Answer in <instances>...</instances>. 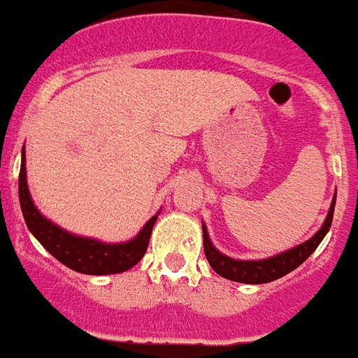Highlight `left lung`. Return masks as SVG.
Listing matches in <instances>:
<instances>
[{
	"mask_svg": "<svg viewBox=\"0 0 358 358\" xmlns=\"http://www.w3.org/2000/svg\"><path fill=\"white\" fill-rule=\"evenodd\" d=\"M334 204H336V195L332 199L329 214L324 217L323 225L317 233L313 234L312 238L302 242V244L294 245L291 250L283 253H278L274 257L261 259V261H238V259H231L227 255H223L222 252H217L214 244L210 242L208 231L203 225V244H204V255L208 259L210 266L220 274V276L233 280V282L240 283H268L274 282L278 278L285 276L291 270L304 263L313 252L315 248L321 244V240L324 238V234L329 233V229L332 225V215H334Z\"/></svg>",
	"mask_w": 358,
	"mask_h": 358,
	"instance_id": "8db88e82",
	"label": "left lung"
}]
</instances>
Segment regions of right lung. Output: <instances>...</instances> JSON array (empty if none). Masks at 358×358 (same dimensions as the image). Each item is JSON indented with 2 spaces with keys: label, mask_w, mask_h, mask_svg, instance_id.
Here are the masks:
<instances>
[{
  "label": "right lung",
  "mask_w": 358,
  "mask_h": 358,
  "mask_svg": "<svg viewBox=\"0 0 358 358\" xmlns=\"http://www.w3.org/2000/svg\"><path fill=\"white\" fill-rule=\"evenodd\" d=\"M18 197H20V208L27 229L43 244L46 252L54 255L65 266H69L80 274H92V276L118 274V272L133 268L148 250L150 234H152L154 223L157 220V215L150 217L148 223L135 238L129 242H122V244H105L101 240L67 233L56 223L46 220L31 201L26 182V152L24 148H22V165L20 176H18Z\"/></svg>",
  "instance_id": "obj_1"
}]
</instances>
